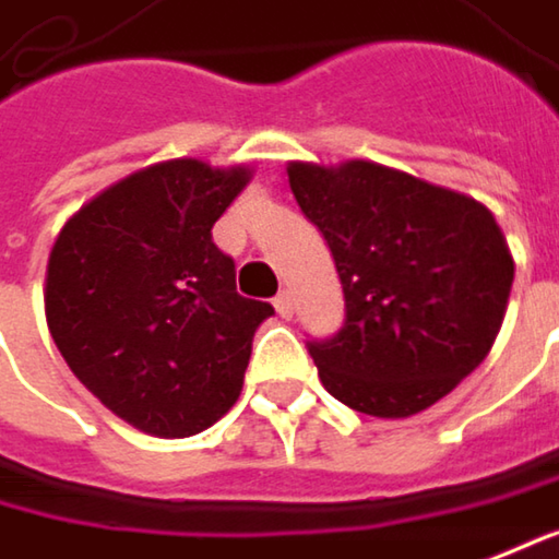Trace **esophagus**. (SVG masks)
Here are the masks:
<instances>
[{
  "mask_svg": "<svg viewBox=\"0 0 559 559\" xmlns=\"http://www.w3.org/2000/svg\"><path fill=\"white\" fill-rule=\"evenodd\" d=\"M276 305V311L283 314V318H293V311H296V301H293V293L289 289H280V296L273 299Z\"/></svg>",
  "mask_w": 559,
  "mask_h": 559,
  "instance_id": "34e87169",
  "label": "esophagus"
}]
</instances>
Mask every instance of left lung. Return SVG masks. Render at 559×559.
Here are the masks:
<instances>
[{"label": "left lung", "instance_id": "1", "mask_svg": "<svg viewBox=\"0 0 559 559\" xmlns=\"http://www.w3.org/2000/svg\"><path fill=\"white\" fill-rule=\"evenodd\" d=\"M289 187L346 301L337 334L308 340L321 384L384 419L442 401L487 359L506 314L515 263L493 213L376 162H293Z\"/></svg>", "mask_w": 559, "mask_h": 559}]
</instances>
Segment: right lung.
<instances>
[{
    "label": "right lung",
    "mask_w": 559,
    "mask_h": 559,
    "mask_svg": "<svg viewBox=\"0 0 559 559\" xmlns=\"http://www.w3.org/2000/svg\"><path fill=\"white\" fill-rule=\"evenodd\" d=\"M251 168L175 158L117 180L62 225L47 328L107 411L162 439L197 436L238 401L273 305L235 289L213 225Z\"/></svg>",
    "instance_id": "obj_1"
}]
</instances>
